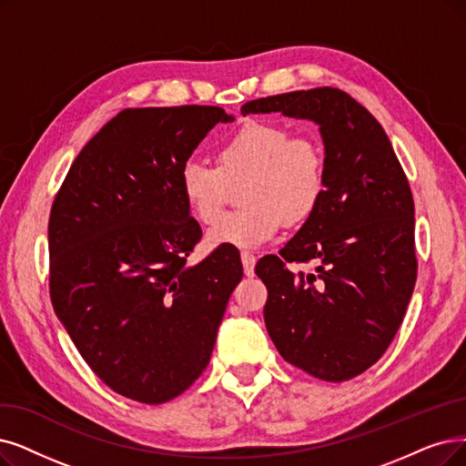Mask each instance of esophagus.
Segmentation results:
<instances>
[{
	"instance_id": "34e87169",
	"label": "esophagus",
	"mask_w": 466,
	"mask_h": 466,
	"mask_svg": "<svg viewBox=\"0 0 466 466\" xmlns=\"http://www.w3.org/2000/svg\"><path fill=\"white\" fill-rule=\"evenodd\" d=\"M240 259H243V268H245V275L252 277L254 275V266H256V256L252 252H240Z\"/></svg>"
}]
</instances>
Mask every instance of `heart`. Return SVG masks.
<instances>
[{
	"mask_svg": "<svg viewBox=\"0 0 466 466\" xmlns=\"http://www.w3.org/2000/svg\"><path fill=\"white\" fill-rule=\"evenodd\" d=\"M218 166L189 160L179 174L181 195L193 216L212 223L230 185L248 179L245 209L224 215L208 229L212 247L258 248L283 221L308 219L327 189V160L319 141L275 122H248L218 147Z\"/></svg>",
	"mask_w": 466,
	"mask_h": 466,
	"instance_id": "b5f03b06",
	"label": "heart"
}]
</instances>
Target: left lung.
<instances>
[{
  "mask_svg": "<svg viewBox=\"0 0 466 466\" xmlns=\"http://www.w3.org/2000/svg\"><path fill=\"white\" fill-rule=\"evenodd\" d=\"M243 115L281 113L319 124L323 200L256 275L268 287L264 319L283 360L327 382L377 363L403 321L417 281L415 204L382 126L346 91L313 87L262 97ZM315 261L313 274L289 263Z\"/></svg>",
  "mask_w": 466,
  "mask_h": 466,
  "instance_id": "1",
  "label": "left lung"
}]
</instances>
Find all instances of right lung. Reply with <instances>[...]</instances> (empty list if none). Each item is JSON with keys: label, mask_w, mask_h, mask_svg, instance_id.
Here are the masks:
<instances>
[{"label": "right lung", "mask_w": 466, "mask_h": 466, "mask_svg": "<svg viewBox=\"0 0 466 466\" xmlns=\"http://www.w3.org/2000/svg\"><path fill=\"white\" fill-rule=\"evenodd\" d=\"M219 106L124 108L93 136L53 200L49 294L86 363L110 390L157 405L207 369L218 327L243 279L216 248L189 268L202 237L179 174Z\"/></svg>", "instance_id": "1"}]
</instances>
